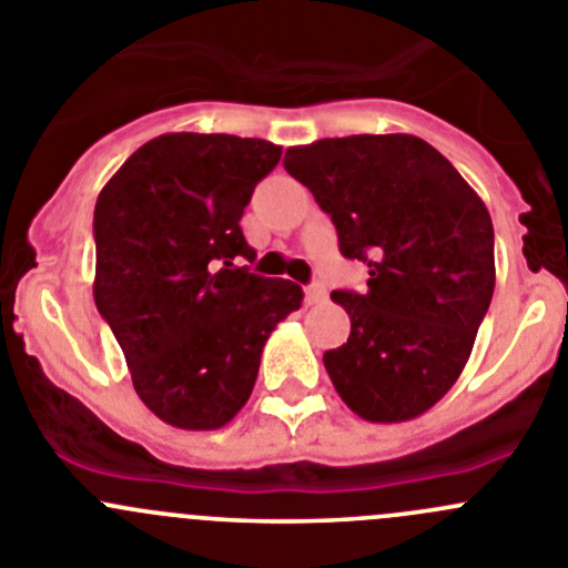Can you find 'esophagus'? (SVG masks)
<instances>
[{
  "label": "esophagus",
  "mask_w": 568,
  "mask_h": 568,
  "mask_svg": "<svg viewBox=\"0 0 568 568\" xmlns=\"http://www.w3.org/2000/svg\"><path fill=\"white\" fill-rule=\"evenodd\" d=\"M325 294H327V288H325V283H320V280H314V283L305 288V300H308V305H316V302H322V300H325Z\"/></svg>",
  "instance_id": "34e87169"
}]
</instances>
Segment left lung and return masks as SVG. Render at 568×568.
<instances>
[{
    "mask_svg": "<svg viewBox=\"0 0 568 568\" xmlns=\"http://www.w3.org/2000/svg\"><path fill=\"white\" fill-rule=\"evenodd\" d=\"M285 171L331 215L367 288L333 291L347 344L325 353L344 404L373 423L432 409L468 364L496 263L487 206L448 159L412 134H356L285 151Z\"/></svg>",
    "mask_w": 568,
    "mask_h": 568,
    "instance_id": "8db88e82",
    "label": "left lung"
}]
</instances>
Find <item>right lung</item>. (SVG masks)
Segmentation results:
<instances>
[{"label":"right lung","instance_id":"add662e5","mask_svg":"<svg viewBox=\"0 0 568 568\" xmlns=\"http://www.w3.org/2000/svg\"><path fill=\"white\" fill-rule=\"evenodd\" d=\"M283 148L232 134H162L131 153L94 204V305L142 404L210 432L243 409L263 344L302 305L291 280L241 266V219Z\"/></svg>","mask_w":568,"mask_h":568}]
</instances>
